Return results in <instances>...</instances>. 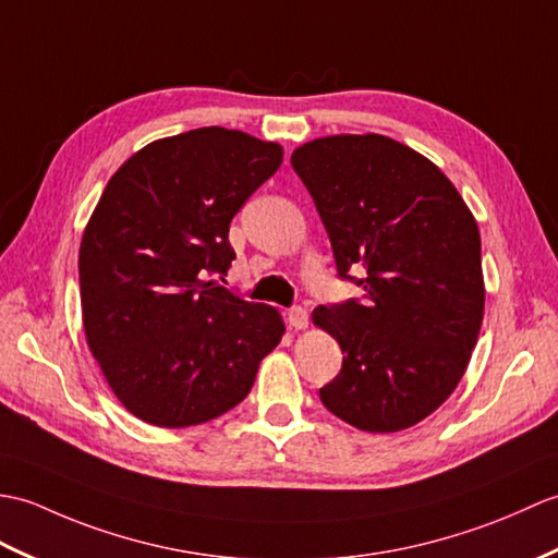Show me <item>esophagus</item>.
<instances>
[{
    "label": "esophagus",
    "instance_id": "obj_1",
    "mask_svg": "<svg viewBox=\"0 0 558 558\" xmlns=\"http://www.w3.org/2000/svg\"><path fill=\"white\" fill-rule=\"evenodd\" d=\"M307 319H311V317H307V311H305V307H299V305L291 307L289 315H287V322H289L291 329H305Z\"/></svg>",
    "mask_w": 558,
    "mask_h": 558
}]
</instances>
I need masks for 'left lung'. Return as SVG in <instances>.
<instances>
[{"mask_svg": "<svg viewBox=\"0 0 558 558\" xmlns=\"http://www.w3.org/2000/svg\"><path fill=\"white\" fill-rule=\"evenodd\" d=\"M341 279L365 301L319 305L315 327L343 365L319 389L329 413L363 432H401L449 399L485 315L480 229L456 185L427 157L387 135H327L295 147Z\"/></svg>", "mask_w": 558, "mask_h": 558, "instance_id": "left-lung-1", "label": "left lung"}]
</instances>
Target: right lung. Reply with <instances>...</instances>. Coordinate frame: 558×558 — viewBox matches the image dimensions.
I'll return each mask as SVG.
<instances>
[{
	"label": "right lung",
	"mask_w": 558,
	"mask_h": 558,
	"mask_svg": "<svg viewBox=\"0 0 558 558\" xmlns=\"http://www.w3.org/2000/svg\"><path fill=\"white\" fill-rule=\"evenodd\" d=\"M283 147L207 126L145 145L109 179L78 253L83 329L111 391L157 427L207 423L253 389L277 307L219 287L229 225Z\"/></svg>",
	"instance_id": "right-lung-1"
}]
</instances>
